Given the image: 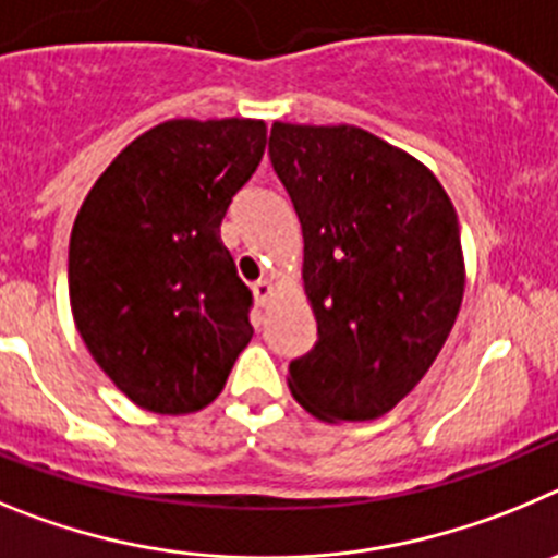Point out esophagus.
I'll list each match as a JSON object with an SVG mask.
<instances>
[{
    "mask_svg": "<svg viewBox=\"0 0 558 558\" xmlns=\"http://www.w3.org/2000/svg\"><path fill=\"white\" fill-rule=\"evenodd\" d=\"M275 283L269 278H264V280H258V283H253V294H255V300H258V305H264V308H267L269 303H272L275 300Z\"/></svg>",
    "mask_w": 558,
    "mask_h": 558,
    "instance_id": "34e87169",
    "label": "esophagus"
}]
</instances>
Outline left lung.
I'll use <instances>...</instances> for the list:
<instances>
[{"label":"left lung","mask_w":558,"mask_h":558,"mask_svg":"<svg viewBox=\"0 0 558 558\" xmlns=\"http://www.w3.org/2000/svg\"><path fill=\"white\" fill-rule=\"evenodd\" d=\"M269 158L303 228L316 344L289 389L325 423H364L414 389L464 298L456 208L425 163L353 124L275 122Z\"/></svg>","instance_id":"left-lung-1"}]
</instances>
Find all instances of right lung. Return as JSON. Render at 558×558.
Masks as SVG:
<instances>
[{"mask_svg": "<svg viewBox=\"0 0 558 558\" xmlns=\"http://www.w3.org/2000/svg\"><path fill=\"white\" fill-rule=\"evenodd\" d=\"M264 149L260 119H169L110 160L80 205L74 325L142 409L180 416L214 403L253 339V294L219 225Z\"/></svg>", "mask_w": 558, "mask_h": 558, "instance_id": "1", "label": "right lung"}]
</instances>
